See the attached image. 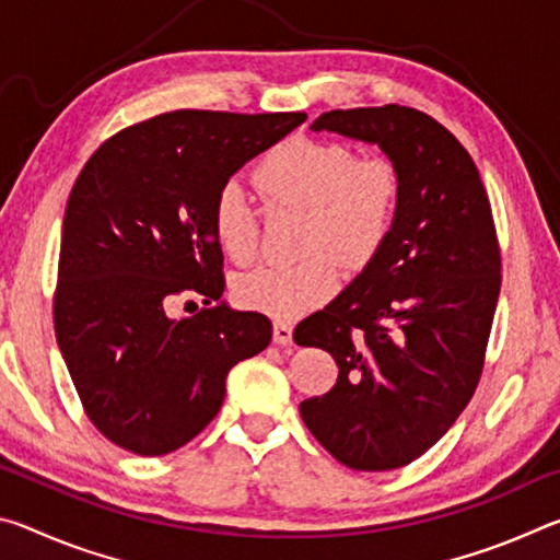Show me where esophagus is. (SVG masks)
<instances>
[{"label": "esophagus", "instance_id": "1", "mask_svg": "<svg viewBox=\"0 0 560 560\" xmlns=\"http://www.w3.org/2000/svg\"><path fill=\"white\" fill-rule=\"evenodd\" d=\"M291 338H293V328L289 324H283V320H277V324H273V343L289 346Z\"/></svg>", "mask_w": 560, "mask_h": 560}]
</instances>
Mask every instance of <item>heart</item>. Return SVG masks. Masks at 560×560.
<instances>
[{"instance_id": "obj_1", "label": "heart", "mask_w": 560, "mask_h": 560, "mask_svg": "<svg viewBox=\"0 0 560 560\" xmlns=\"http://www.w3.org/2000/svg\"><path fill=\"white\" fill-rule=\"evenodd\" d=\"M254 183L271 205L306 207L303 252L293 264H267L236 279L244 308L279 320L299 318L334 296L340 287L337 257L348 264L373 259L390 236L400 210L402 183L387 158H358L338 140L289 138L273 145L254 170ZM212 234L236 264L259 252L257 210L236 179L217 189Z\"/></svg>"}]
</instances>
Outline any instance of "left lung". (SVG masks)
<instances>
[{
	"label": "left lung",
	"instance_id": "1",
	"mask_svg": "<svg viewBox=\"0 0 560 560\" xmlns=\"http://www.w3.org/2000/svg\"><path fill=\"white\" fill-rule=\"evenodd\" d=\"M311 130L381 148L402 197L383 249L293 334L338 365L336 385L299 410L340 464L397 469L428 452L477 390L501 289L489 197L467 150L422 110H330Z\"/></svg>",
	"mask_w": 560,
	"mask_h": 560
}]
</instances>
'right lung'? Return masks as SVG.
<instances>
[{
    "label": "right lung",
    "instance_id": "1",
    "mask_svg": "<svg viewBox=\"0 0 560 560\" xmlns=\"http://www.w3.org/2000/svg\"><path fill=\"white\" fill-rule=\"evenodd\" d=\"M306 113L175 110L108 138L83 165L63 214L54 328L83 410L140 457L197 438L226 375L271 340V320L222 301L212 200L226 179ZM183 290L195 317L166 314Z\"/></svg>",
    "mask_w": 560,
    "mask_h": 560
}]
</instances>
